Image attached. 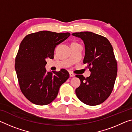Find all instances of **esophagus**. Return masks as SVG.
<instances>
[{"instance_id":"1","label":"esophagus","mask_w":132,"mask_h":132,"mask_svg":"<svg viewBox=\"0 0 132 132\" xmlns=\"http://www.w3.org/2000/svg\"><path fill=\"white\" fill-rule=\"evenodd\" d=\"M69 75H70V77H71L75 76V75L74 73H71V72L69 73Z\"/></svg>"}]
</instances>
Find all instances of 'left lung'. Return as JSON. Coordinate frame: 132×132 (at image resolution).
Here are the masks:
<instances>
[{
	"mask_svg": "<svg viewBox=\"0 0 132 132\" xmlns=\"http://www.w3.org/2000/svg\"><path fill=\"white\" fill-rule=\"evenodd\" d=\"M85 45L83 63L87 64L91 75L85 78L76 75L81 81L76 89L78 98L85 104L97 105L109 97L117 78L118 66L113 48L106 38L92 32H75Z\"/></svg>",
	"mask_w": 132,
	"mask_h": 132,
	"instance_id": "obj_1",
	"label": "left lung"
}]
</instances>
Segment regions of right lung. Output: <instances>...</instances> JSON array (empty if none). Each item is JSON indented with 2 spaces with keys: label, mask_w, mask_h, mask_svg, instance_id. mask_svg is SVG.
I'll return each instance as SVG.
<instances>
[{
  "label": "right lung",
  "mask_w": 132,
  "mask_h": 132,
  "mask_svg": "<svg viewBox=\"0 0 132 132\" xmlns=\"http://www.w3.org/2000/svg\"><path fill=\"white\" fill-rule=\"evenodd\" d=\"M69 32L41 31L26 35L15 60L20 88L27 99L38 105L50 104L57 97L60 87L69 77L65 69L46 72V59H53L56 45L70 36Z\"/></svg>",
  "instance_id": "1"
}]
</instances>
